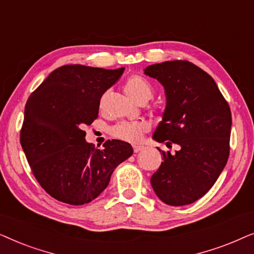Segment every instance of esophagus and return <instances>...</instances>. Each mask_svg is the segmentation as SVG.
<instances>
[{
  "mask_svg": "<svg viewBox=\"0 0 254 254\" xmlns=\"http://www.w3.org/2000/svg\"><path fill=\"white\" fill-rule=\"evenodd\" d=\"M142 149H143V147H141V145H134V152L141 151Z\"/></svg>",
  "mask_w": 254,
  "mask_h": 254,
  "instance_id": "obj_1",
  "label": "esophagus"
}]
</instances>
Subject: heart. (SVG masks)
<instances>
[{"mask_svg": "<svg viewBox=\"0 0 254 254\" xmlns=\"http://www.w3.org/2000/svg\"><path fill=\"white\" fill-rule=\"evenodd\" d=\"M125 91L134 102L141 103L151 98L152 85L147 78L140 75H131L125 82ZM149 130V125L144 121H123L110 129V134L118 140L137 143Z\"/></svg>", "mask_w": 254, "mask_h": 254, "instance_id": "obj_1", "label": "heart"}]
</instances>
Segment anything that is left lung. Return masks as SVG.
I'll list each match as a JSON object with an SVG mask.
<instances>
[{
    "instance_id": "obj_1",
    "label": "left lung",
    "mask_w": 254,
    "mask_h": 254,
    "mask_svg": "<svg viewBox=\"0 0 254 254\" xmlns=\"http://www.w3.org/2000/svg\"><path fill=\"white\" fill-rule=\"evenodd\" d=\"M144 74L162 83L166 106L154 138L176 154L162 151L163 162L150 183L170 206L195 202L223 171L230 152L231 111L213 77L185 60L151 64Z\"/></svg>"
}]
</instances>
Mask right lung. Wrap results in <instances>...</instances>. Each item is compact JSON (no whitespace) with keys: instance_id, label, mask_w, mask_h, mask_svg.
<instances>
[{"instance_id":"add662e5","label":"right lung","mask_w":254,"mask_h":254,"mask_svg":"<svg viewBox=\"0 0 254 254\" xmlns=\"http://www.w3.org/2000/svg\"><path fill=\"white\" fill-rule=\"evenodd\" d=\"M124 70L62 65L27 99L20 144L37 182L58 201L89 203L106 189L114 169L133 155L131 145L120 140H107L97 149L86 143L83 130L97 119L103 93Z\"/></svg>"}]
</instances>
